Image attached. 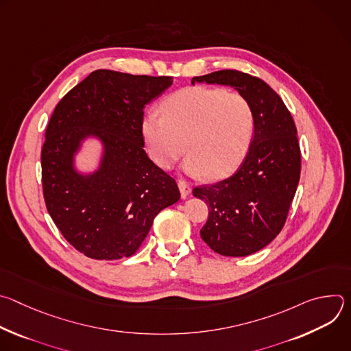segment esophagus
<instances>
[{"label":"esophagus","instance_id":"1","mask_svg":"<svg viewBox=\"0 0 351 351\" xmlns=\"http://www.w3.org/2000/svg\"><path fill=\"white\" fill-rule=\"evenodd\" d=\"M178 186H179V190H180V194H182L183 198H186L187 195H190L191 187H190L184 180H179V182H178Z\"/></svg>","mask_w":351,"mask_h":351}]
</instances>
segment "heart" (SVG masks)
Instances as JSON below:
<instances>
[{
	"instance_id": "b5f03b06",
	"label": "heart",
	"mask_w": 351,
	"mask_h": 351,
	"mask_svg": "<svg viewBox=\"0 0 351 351\" xmlns=\"http://www.w3.org/2000/svg\"><path fill=\"white\" fill-rule=\"evenodd\" d=\"M161 111L143 118L141 132L149 157L164 169H171L187 149V175L221 179L243 162L252 145L254 111L240 93L186 87L171 94Z\"/></svg>"
}]
</instances>
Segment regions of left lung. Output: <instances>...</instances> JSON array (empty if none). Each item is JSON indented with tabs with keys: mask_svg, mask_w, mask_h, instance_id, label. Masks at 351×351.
<instances>
[{
	"mask_svg": "<svg viewBox=\"0 0 351 351\" xmlns=\"http://www.w3.org/2000/svg\"><path fill=\"white\" fill-rule=\"evenodd\" d=\"M195 82L230 86L254 111L253 141L236 173L193 190L210 208L202 239L221 256L245 257L268 245L286 222L302 169L297 129L282 98L256 76L225 69Z\"/></svg>",
	"mask_w": 351,
	"mask_h": 351,
	"instance_id": "8db88e82",
	"label": "left lung"
}]
</instances>
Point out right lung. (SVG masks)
<instances>
[{
    "label": "right lung",
    "instance_id": "add662e5",
    "mask_svg": "<svg viewBox=\"0 0 351 351\" xmlns=\"http://www.w3.org/2000/svg\"><path fill=\"white\" fill-rule=\"evenodd\" d=\"M171 76L98 69L58 103L41 149L47 210L64 237L94 260L133 256L154 218L180 198L176 182L144 152V107ZM102 145L93 171L77 168L84 143Z\"/></svg>",
    "mask_w": 351,
    "mask_h": 351
}]
</instances>
